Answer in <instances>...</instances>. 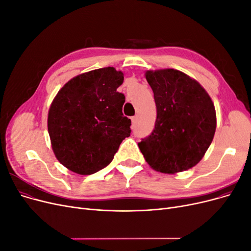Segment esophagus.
I'll return each instance as SVG.
<instances>
[{
  "label": "esophagus",
  "mask_w": 251,
  "mask_h": 251,
  "mask_svg": "<svg viewBox=\"0 0 251 251\" xmlns=\"http://www.w3.org/2000/svg\"><path fill=\"white\" fill-rule=\"evenodd\" d=\"M136 123H137V116H133L132 117V124H133V126L136 125Z\"/></svg>",
  "instance_id": "34e87169"
}]
</instances>
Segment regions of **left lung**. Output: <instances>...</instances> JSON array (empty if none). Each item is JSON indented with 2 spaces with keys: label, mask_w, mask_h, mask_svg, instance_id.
Returning <instances> with one entry per match:
<instances>
[{
  "label": "left lung",
  "mask_w": 251,
  "mask_h": 251,
  "mask_svg": "<svg viewBox=\"0 0 251 251\" xmlns=\"http://www.w3.org/2000/svg\"><path fill=\"white\" fill-rule=\"evenodd\" d=\"M156 104L150 136L138 146L155 171L176 174L195 166L210 146L217 114L207 92L194 78L176 69L145 74Z\"/></svg>",
  "instance_id": "1"
}]
</instances>
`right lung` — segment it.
<instances>
[{"mask_svg":"<svg viewBox=\"0 0 251 251\" xmlns=\"http://www.w3.org/2000/svg\"><path fill=\"white\" fill-rule=\"evenodd\" d=\"M124 74L104 67L81 74L58 92L48 113V132L56 158L78 175L108 165L130 135L123 114L125 95L116 91Z\"/></svg>","mask_w":251,"mask_h":251,"instance_id":"add662e5","label":"right lung"}]
</instances>
